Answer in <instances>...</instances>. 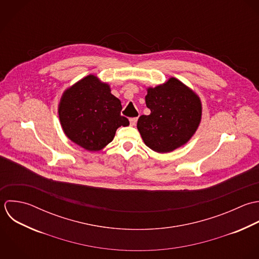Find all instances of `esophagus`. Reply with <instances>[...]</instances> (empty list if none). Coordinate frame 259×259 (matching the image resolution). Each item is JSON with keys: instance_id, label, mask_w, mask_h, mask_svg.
<instances>
[{"instance_id": "obj_1", "label": "esophagus", "mask_w": 259, "mask_h": 259, "mask_svg": "<svg viewBox=\"0 0 259 259\" xmlns=\"http://www.w3.org/2000/svg\"><path fill=\"white\" fill-rule=\"evenodd\" d=\"M137 121H138V117H132V118L130 119V122H131V125H132V126L136 125Z\"/></svg>"}]
</instances>
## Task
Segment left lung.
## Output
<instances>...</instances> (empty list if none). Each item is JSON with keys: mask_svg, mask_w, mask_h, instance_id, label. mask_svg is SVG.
I'll list each match as a JSON object with an SVG mask.
<instances>
[{"mask_svg": "<svg viewBox=\"0 0 259 259\" xmlns=\"http://www.w3.org/2000/svg\"><path fill=\"white\" fill-rule=\"evenodd\" d=\"M146 104L151 113L141 115L137 126L145 144L157 153H169L184 146L201 121L199 96L175 77L149 87Z\"/></svg>", "mask_w": 259, "mask_h": 259, "instance_id": "1", "label": "left lung"}]
</instances>
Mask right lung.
Here are the masks:
<instances>
[{
	"instance_id": "1",
	"label": "right lung",
	"mask_w": 259,
	"mask_h": 259,
	"mask_svg": "<svg viewBox=\"0 0 259 259\" xmlns=\"http://www.w3.org/2000/svg\"><path fill=\"white\" fill-rule=\"evenodd\" d=\"M121 108L108 84L88 75L64 91L58 113L67 138L87 151L96 152L113 140L119 126L130 124L120 115Z\"/></svg>"
}]
</instances>
